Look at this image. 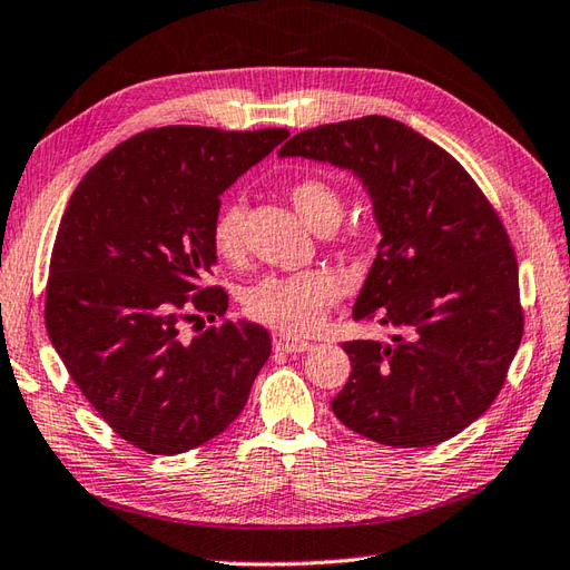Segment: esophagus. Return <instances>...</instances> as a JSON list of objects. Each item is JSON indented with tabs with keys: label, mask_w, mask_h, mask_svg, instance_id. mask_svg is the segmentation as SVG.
Returning a JSON list of instances; mask_svg holds the SVG:
<instances>
[{
	"label": "esophagus",
	"mask_w": 570,
	"mask_h": 570,
	"mask_svg": "<svg viewBox=\"0 0 570 570\" xmlns=\"http://www.w3.org/2000/svg\"><path fill=\"white\" fill-rule=\"evenodd\" d=\"M273 346H275L277 352H287V354H302V352H309L312 350L309 342L293 340V336L285 334V332H275L273 334Z\"/></svg>",
	"instance_id": "1"
}]
</instances>
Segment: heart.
<instances>
[{"label":"heart","mask_w":570,"mask_h":570,"mask_svg":"<svg viewBox=\"0 0 570 570\" xmlns=\"http://www.w3.org/2000/svg\"><path fill=\"white\" fill-rule=\"evenodd\" d=\"M295 212L315 230H332L342 220L344 196L330 179L305 174L287 187ZM246 206L243 202H226L218 208L212 224V246L228 263H236L246 253ZM342 297L340 277L324 271H307L295 275L263 277L243 293V312L253 322L287 334L315 332L327 317L330 307Z\"/></svg>","instance_id":"obj_1"}]
</instances>
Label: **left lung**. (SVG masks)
I'll return each instance as SVG.
<instances>
[{
	"mask_svg": "<svg viewBox=\"0 0 570 570\" xmlns=\"http://www.w3.org/2000/svg\"><path fill=\"white\" fill-rule=\"evenodd\" d=\"M281 157L352 169L383 236L354 320L396 334L342 344L352 374L334 415L391 448L455 438L494 403L524 334L502 218L455 157L383 115L312 127Z\"/></svg>",
	"mask_w": 570,
	"mask_h": 570,
	"instance_id": "8db88e82",
	"label": "left lung"
}]
</instances>
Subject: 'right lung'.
<instances>
[{"label":"right lung","instance_id":"obj_1","mask_svg":"<svg viewBox=\"0 0 570 570\" xmlns=\"http://www.w3.org/2000/svg\"><path fill=\"white\" fill-rule=\"evenodd\" d=\"M287 135L155 127L88 169L66 206L46 285L49 340L102 421L149 455L224 433L268 362V330L224 320L226 289L202 281L216 263L220 194ZM202 311L219 324L179 335Z\"/></svg>","mask_w":570,"mask_h":570}]
</instances>
